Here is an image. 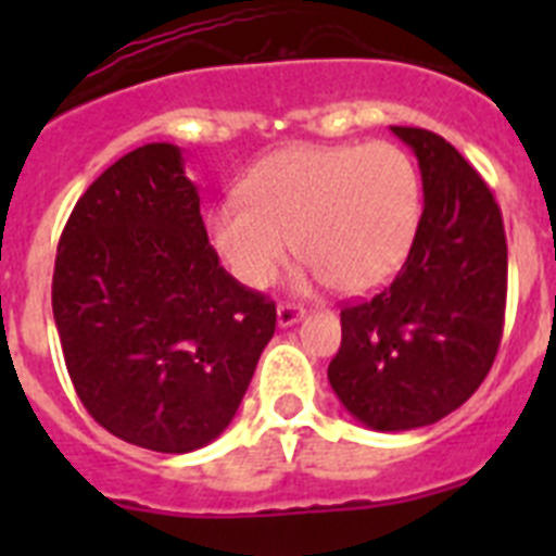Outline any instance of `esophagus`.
<instances>
[{
	"instance_id": "1",
	"label": "esophagus",
	"mask_w": 556,
	"mask_h": 556,
	"mask_svg": "<svg viewBox=\"0 0 556 556\" xmlns=\"http://www.w3.org/2000/svg\"><path fill=\"white\" fill-rule=\"evenodd\" d=\"M303 314H306V308L298 306V303H278V326H294L298 320H303Z\"/></svg>"
}]
</instances>
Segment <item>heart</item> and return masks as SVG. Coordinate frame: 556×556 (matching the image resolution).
Segmentation results:
<instances>
[{
  "label": "heart",
  "instance_id": "obj_1",
  "mask_svg": "<svg viewBox=\"0 0 556 556\" xmlns=\"http://www.w3.org/2000/svg\"><path fill=\"white\" fill-rule=\"evenodd\" d=\"M424 217V184L390 141L283 147L214 205L208 239L236 281L267 289L289 255H308L306 281L365 294L404 267Z\"/></svg>",
  "mask_w": 556,
  "mask_h": 556
}]
</instances>
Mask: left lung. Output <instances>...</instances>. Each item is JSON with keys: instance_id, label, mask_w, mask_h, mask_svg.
I'll return each instance as SVG.
<instances>
[{"instance_id": "left-lung-1", "label": "left lung", "mask_w": 556, "mask_h": 556, "mask_svg": "<svg viewBox=\"0 0 556 556\" xmlns=\"http://www.w3.org/2000/svg\"><path fill=\"white\" fill-rule=\"evenodd\" d=\"M424 178V217L395 281L342 308L328 381L372 431H409L459 409L504 331L507 236L493 191L443 136L392 127Z\"/></svg>"}]
</instances>
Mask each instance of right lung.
<instances>
[{
	"instance_id": "add662e5",
	"label": "right lung",
	"mask_w": 556,
	"mask_h": 556,
	"mask_svg": "<svg viewBox=\"0 0 556 556\" xmlns=\"http://www.w3.org/2000/svg\"><path fill=\"white\" fill-rule=\"evenodd\" d=\"M52 314L88 415L161 454L228 429L275 333V303L225 273L198 186L166 141L127 152L77 200Z\"/></svg>"
}]
</instances>
